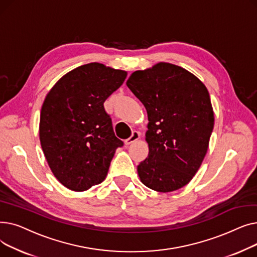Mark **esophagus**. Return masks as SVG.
Instances as JSON below:
<instances>
[{"label":"esophagus","instance_id":"esophagus-1","mask_svg":"<svg viewBox=\"0 0 257 257\" xmlns=\"http://www.w3.org/2000/svg\"><path fill=\"white\" fill-rule=\"evenodd\" d=\"M140 138H141V133L139 131H133L132 134H131V137L125 141V144L126 145H130V144L134 143L136 141H138Z\"/></svg>","mask_w":257,"mask_h":257}]
</instances>
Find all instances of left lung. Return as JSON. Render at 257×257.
I'll list each match as a JSON object with an SVG mask.
<instances>
[{
    "label": "left lung",
    "mask_w": 257,
    "mask_h": 257,
    "mask_svg": "<svg viewBox=\"0 0 257 257\" xmlns=\"http://www.w3.org/2000/svg\"><path fill=\"white\" fill-rule=\"evenodd\" d=\"M126 84L149 120V154L138 166L141 181L159 193L179 190L193 179L208 149L214 115L206 86L168 62L133 72Z\"/></svg>",
    "instance_id": "left-lung-1"
}]
</instances>
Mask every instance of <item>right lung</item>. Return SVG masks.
I'll list each match as a JSON object with an SVG mask.
<instances>
[{
	"label": "right lung",
	"instance_id": "add662e5",
	"mask_svg": "<svg viewBox=\"0 0 257 257\" xmlns=\"http://www.w3.org/2000/svg\"><path fill=\"white\" fill-rule=\"evenodd\" d=\"M127 72L99 62L76 67L55 83L44 101L39 140L56 179L74 192L104 181L123 142L112 129L104 102Z\"/></svg>",
	"mask_w": 257,
	"mask_h": 257
}]
</instances>
